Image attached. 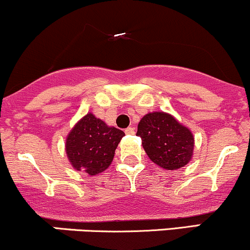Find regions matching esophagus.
<instances>
[{"mask_svg": "<svg viewBox=\"0 0 250 250\" xmlns=\"http://www.w3.org/2000/svg\"><path fill=\"white\" fill-rule=\"evenodd\" d=\"M125 133H126V135H133V133H135V128H133V127H127L125 130Z\"/></svg>", "mask_w": 250, "mask_h": 250, "instance_id": "1", "label": "esophagus"}]
</instances>
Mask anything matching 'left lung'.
Here are the masks:
<instances>
[{
	"instance_id": "8db88e82",
	"label": "left lung",
	"mask_w": 250,
	"mask_h": 250,
	"mask_svg": "<svg viewBox=\"0 0 250 250\" xmlns=\"http://www.w3.org/2000/svg\"><path fill=\"white\" fill-rule=\"evenodd\" d=\"M137 136L142 138L150 160L168 170L186 166L193 155L194 138L190 131L163 112L144 115L138 124Z\"/></svg>"
}]
</instances>
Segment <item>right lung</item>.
Masks as SVG:
<instances>
[{"label": "right lung", "instance_id": "1", "mask_svg": "<svg viewBox=\"0 0 250 250\" xmlns=\"http://www.w3.org/2000/svg\"><path fill=\"white\" fill-rule=\"evenodd\" d=\"M124 136L122 130L109 127L89 113L69 133L66 155L76 170L96 175L111 165L115 149Z\"/></svg>", "mask_w": 250, "mask_h": 250}]
</instances>
